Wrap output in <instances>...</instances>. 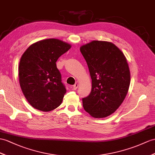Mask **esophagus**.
I'll use <instances>...</instances> for the list:
<instances>
[{
	"mask_svg": "<svg viewBox=\"0 0 155 155\" xmlns=\"http://www.w3.org/2000/svg\"><path fill=\"white\" fill-rule=\"evenodd\" d=\"M78 82L76 81V82H75V84L73 85L72 89H73V90H76L77 88H78Z\"/></svg>",
	"mask_w": 155,
	"mask_h": 155,
	"instance_id": "34e87169",
	"label": "esophagus"
}]
</instances>
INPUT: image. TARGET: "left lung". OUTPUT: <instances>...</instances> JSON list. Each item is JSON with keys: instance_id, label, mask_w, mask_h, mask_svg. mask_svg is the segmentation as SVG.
<instances>
[{"instance_id": "1", "label": "left lung", "mask_w": 155, "mask_h": 155, "mask_svg": "<svg viewBox=\"0 0 155 155\" xmlns=\"http://www.w3.org/2000/svg\"><path fill=\"white\" fill-rule=\"evenodd\" d=\"M87 64L92 88L83 98L84 110L95 118H104L114 113L127 95L130 72L123 52L107 41H93L80 48Z\"/></svg>"}]
</instances>
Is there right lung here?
Masks as SVG:
<instances>
[{
  "mask_svg": "<svg viewBox=\"0 0 155 155\" xmlns=\"http://www.w3.org/2000/svg\"><path fill=\"white\" fill-rule=\"evenodd\" d=\"M71 48L68 43L48 39L31 45L21 56L19 80L22 92L31 106L48 112L62 103L66 93L56 62Z\"/></svg>",
  "mask_w": 155,
  "mask_h": 155,
  "instance_id": "obj_1",
  "label": "right lung"
}]
</instances>
